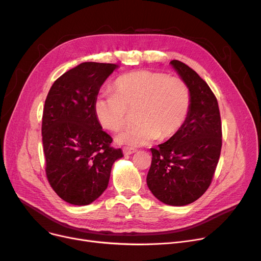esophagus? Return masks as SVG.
Instances as JSON below:
<instances>
[{
  "mask_svg": "<svg viewBox=\"0 0 261 261\" xmlns=\"http://www.w3.org/2000/svg\"><path fill=\"white\" fill-rule=\"evenodd\" d=\"M122 152L123 154H132V153H135L136 152V149L134 148H130V147H123L122 149Z\"/></svg>",
  "mask_w": 261,
  "mask_h": 261,
  "instance_id": "esophagus-1",
  "label": "esophagus"
}]
</instances>
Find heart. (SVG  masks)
Here are the masks:
<instances>
[{"mask_svg": "<svg viewBox=\"0 0 261 261\" xmlns=\"http://www.w3.org/2000/svg\"><path fill=\"white\" fill-rule=\"evenodd\" d=\"M113 90L114 94H101L94 100V113L100 125L117 132L126 125L128 110L133 109L139 121L116 136L118 144L143 146L158 138L170 139L182 129L190 111L191 92L180 77L132 72L117 78Z\"/></svg>", "mask_w": 261, "mask_h": 261, "instance_id": "1", "label": "heart"}]
</instances>
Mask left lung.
Instances as JSON below:
<instances>
[{"label":"left lung","instance_id":"1","mask_svg":"<svg viewBox=\"0 0 261 261\" xmlns=\"http://www.w3.org/2000/svg\"><path fill=\"white\" fill-rule=\"evenodd\" d=\"M170 64L187 82L191 107L182 129L151 148L147 185L161 202L184 206L210 187L222 147V125L215 94L194 70L179 60Z\"/></svg>","mask_w":261,"mask_h":261}]
</instances>
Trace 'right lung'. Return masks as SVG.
Instances as JSON below:
<instances>
[{
	"instance_id": "add662e5",
	"label": "right lung",
	"mask_w": 261,
	"mask_h": 261,
	"mask_svg": "<svg viewBox=\"0 0 261 261\" xmlns=\"http://www.w3.org/2000/svg\"><path fill=\"white\" fill-rule=\"evenodd\" d=\"M113 63L84 62L61 75L51 86L42 116L45 173L62 200L88 205L106 190L120 149L102 130L94 113V100Z\"/></svg>"
}]
</instances>
